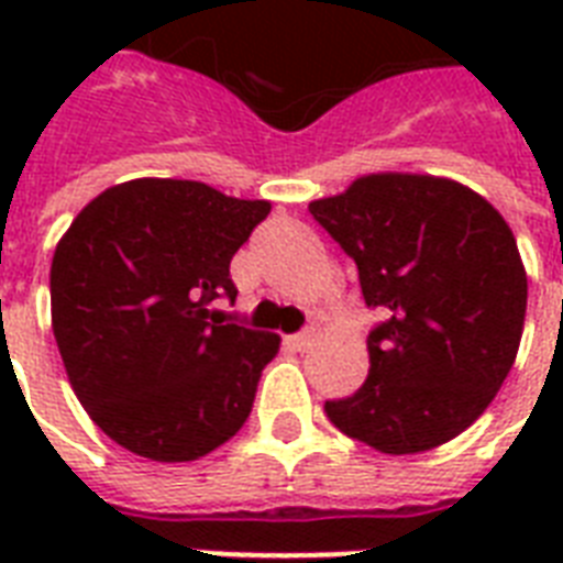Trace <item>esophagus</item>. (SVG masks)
<instances>
[{
    "label": "esophagus",
    "mask_w": 563,
    "mask_h": 563,
    "mask_svg": "<svg viewBox=\"0 0 563 563\" xmlns=\"http://www.w3.org/2000/svg\"><path fill=\"white\" fill-rule=\"evenodd\" d=\"M316 339H318V333L312 330V327H309V330H303V333L289 335V339H286V344H289L291 351H309V347L316 344Z\"/></svg>",
    "instance_id": "esophagus-1"
}]
</instances>
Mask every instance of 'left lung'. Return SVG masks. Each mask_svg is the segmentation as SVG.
Instances as JSON below:
<instances>
[{"label": "left lung", "instance_id": "obj_1", "mask_svg": "<svg viewBox=\"0 0 563 563\" xmlns=\"http://www.w3.org/2000/svg\"><path fill=\"white\" fill-rule=\"evenodd\" d=\"M309 212L353 256L368 307L371 371L327 418L385 455L453 441L488 409L517 360L526 268L508 221L459 180L362 175Z\"/></svg>", "mask_w": 563, "mask_h": 563}]
</instances>
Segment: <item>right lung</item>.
Segmentation results:
<instances>
[{
    "label": "right lung",
    "instance_id": "right-lung-1",
    "mask_svg": "<svg viewBox=\"0 0 563 563\" xmlns=\"http://www.w3.org/2000/svg\"><path fill=\"white\" fill-rule=\"evenodd\" d=\"M272 212L201 180L96 195L52 256V330L75 397L119 446L195 462L236 435L280 335L230 324V260Z\"/></svg>",
    "mask_w": 563,
    "mask_h": 563
}]
</instances>
